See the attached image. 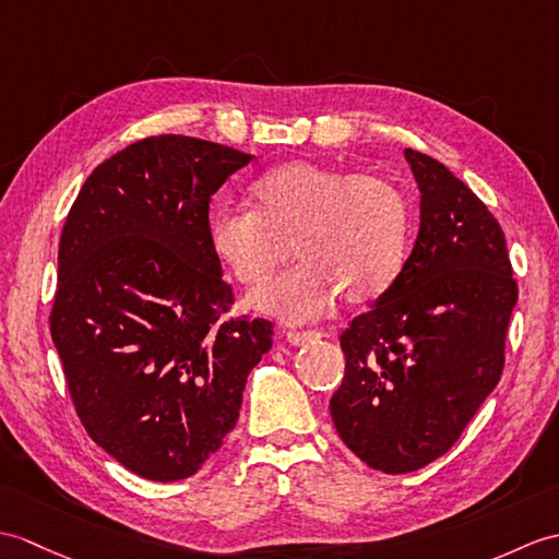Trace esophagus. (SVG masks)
Here are the masks:
<instances>
[{
	"label": "esophagus",
	"mask_w": 559,
	"mask_h": 559,
	"mask_svg": "<svg viewBox=\"0 0 559 559\" xmlns=\"http://www.w3.org/2000/svg\"><path fill=\"white\" fill-rule=\"evenodd\" d=\"M288 343L290 345H307V343H314L321 338V331H288Z\"/></svg>",
	"instance_id": "obj_1"
}]
</instances>
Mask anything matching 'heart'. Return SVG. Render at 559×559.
Here are the masks:
<instances>
[{
    "label": "heart",
    "mask_w": 559,
    "mask_h": 559,
    "mask_svg": "<svg viewBox=\"0 0 559 559\" xmlns=\"http://www.w3.org/2000/svg\"><path fill=\"white\" fill-rule=\"evenodd\" d=\"M257 210L224 206L210 221L216 259L242 285H259L288 262V274L252 295V305L288 321L321 317L343 295L365 305L391 288L407 257L409 206L385 176L309 159L271 168L252 186Z\"/></svg>",
    "instance_id": "1"
}]
</instances>
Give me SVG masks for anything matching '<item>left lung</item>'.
Wrapping results in <instances>:
<instances>
[{"instance_id": "8db88e82", "label": "left lung", "mask_w": 559, "mask_h": 559, "mask_svg": "<svg viewBox=\"0 0 559 559\" xmlns=\"http://www.w3.org/2000/svg\"><path fill=\"white\" fill-rule=\"evenodd\" d=\"M419 233L391 288L341 335L335 431L371 469L417 472L455 445L498 385L516 305L508 242L457 176L405 150Z\"/></svg>"}]
</instances>
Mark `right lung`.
Segmentation results:
<instances>
[{"label":"right lung","instance_id":"1","mask_svg":"<svg viewBox=\"0 0 559 559\" xmlns=\"http://www.w3.org/2000/svg\"><path fill=\"white\" fill-rule=\"evenodd\" d=\"M252 154L154 135L102 162L59 242L51 341L85 431L150 481L188 478L238 421L274 323L221 319L210 202Z\"/></svg>","mask_w":559,"mask_h":559}]
</instances>
